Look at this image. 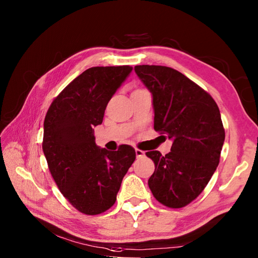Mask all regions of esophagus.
Returning a JSON list of instances; mask_svg holds the SVG:
<instances>
[{"label":"esophagus","mask_w":258,"mask_h":258,"mask_svg":"<svg viewBox=\"0 0 258 258\" xmlns=\"http://www.w3.org/2000/svg\"><path fill=\"white\" fill-rule=\"evenodd\" d=\"M135 155H137L138 158H141V157H145L146 152L142 151V150H140V149H135Z\"/></svg>","instance_id":"34e87169"}]
</instances>
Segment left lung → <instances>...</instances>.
Returning <instances> with one entry per match:
<instances>
[{"label":"left lung","instance_id":"left-lung-1","mask_svg":"<svg viewBox=\"0 0 258 258\" xmlns=\"http://www.w3.org/2000/svg\"><path fill=\"white\" fill-rule=\"evenodd\" d=\"M152 95L154 128L172 140L171 152L151 150L155 172L148 184L165 206L181 208L202 194L220 163L225 132L220 109L206 91L175 69L135 66Z\"/></svg>","mask_w":258,"mask_h":258}]
</instances>
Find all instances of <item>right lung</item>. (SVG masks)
<instances>
[{
    "mask_svg": "<svg viewBox=\"0 0 258 258\" xmlns=\"http://www.w3.org/2000/svg\"><path fill=\"white\" fill-rule=\"evenodd\" d=\"M131 66L92 67L77 76L51 103L44 119L43 152L60 192L86 215L106 212L117 194L135 150L128 145L109 151L95 143L94 127L132 72Z\"/></svg>",
    "mask_w": 258,
    "mask_h": 258,
    "instance_id": "obj_1",
    "label": "right lung"
}]
</instances>
